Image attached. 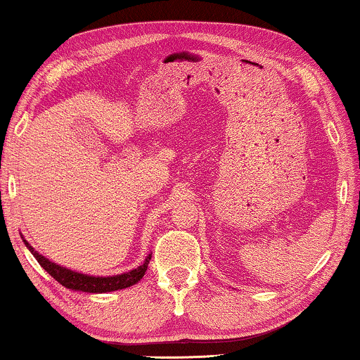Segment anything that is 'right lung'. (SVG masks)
I'll list each match as a JSON object with an SVG mask.
<instances>
[{"label":"right lung","instance_id":"obj_1","mask_svg":"<svg viewBox=\"0 0 360 360\" xmlns=\"http://www.w3.org/2000/svg\"><path fill=\"white\" fill-rule=\"evenodd\" d=\"M25 245L27 246V250L31 251L32 256L37 259L43 268L48 271L51 276H53L56 281L63 284L64 288L72 289V291H84V292H110V291H117V289H125L130 288L132 284L139 283L140 279L143 278V274L147 271L148 261H150L152 255H148L143 264H140L139 268L132 269L129 273H122V274H115V276H87V274L82 273H76L71 271V269L64 268V266H59L49 261L48 258H44L43 255H39L34 248L27 243L26 240Z\"/></svg>","mask_w":360,"mask_h":360}]
</instances>
